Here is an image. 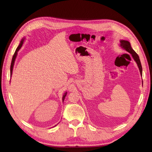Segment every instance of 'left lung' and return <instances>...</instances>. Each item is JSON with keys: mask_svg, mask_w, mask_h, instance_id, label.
Listing matches in <instances>:
<instances>
[{"mask_svg": "<svg viewBox=\"0 0 152 152\" xmlns=\"http://www.w3.org/2000/svg\"><path fill=\"white\" fill-rule=\"evenodd\" d=\"M120 46L124 49L125 50H126L127 52H129V53H131L134 58V59L135 61V62H137L138 67L139 68L140 72V74L142 76V66H141V64L140 60V58L139 56L138 55V54L133 50V49L132 48L131 44L128 41L126 40H120Z\"/></svg>", "mask_w": 152, "mask_h": 152, "instance_id": "obj_1", "label": "left lung"}]
</instances>
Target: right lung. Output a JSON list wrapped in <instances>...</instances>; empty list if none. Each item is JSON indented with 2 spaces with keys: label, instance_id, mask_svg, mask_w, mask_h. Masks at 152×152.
Here are the masks:
<instances>
[{
  "label": "right lung",
  "instance_id": "obj_1",
  "mask_svg": "<svg viewBox=\"0 0 152 152\" xmlns=\"http://www.w3.org/2000/svg\"><path fill=\"white\" fill-rule=\"evenodd\" d=\"M23 42H24V39H22V40H21L20 41V43L19 44L18 46L17 47V49L15 50V52L12 56V61H11V67H10V75H11H11H12V70H13V67H14V62H15V58L17 57V52L20 49V48H21V46H22L23 44ZM67 92H66L64 93V94L63 95V97H62V102H64V99H65V97H66V95H67ZM56 126V125H55Z\"/></svg>",
  "mask_w": 152,
  "mask_h": 152
}]
</instances>
